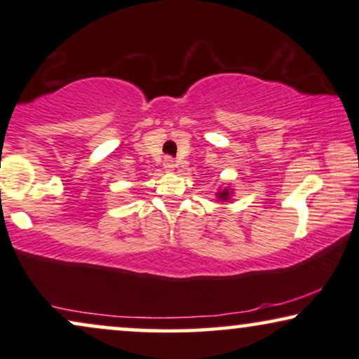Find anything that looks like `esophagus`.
I'll return each instance as SVG.
<instances>
[{
	"label": "esophagus",
	"instance_id": "34e87169",
	"mask_svg": "<svg viewBox=\"0 0 359 359\" xmlns=\"http://www.w3.org/2000/svg\"><path fill=\"white\" fill-rule=\"evenodd\" d=\"M162 167H164V169H165L167 172L174 170V167H175V162H174V158H170V157H165V158H164V162H162Z\"/></svg>",
	"mask_w": 359,
	"mask_h": 359
}]
</instances>
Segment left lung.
Returning a JSON list of instances; mask_svg holds the SVG:
<instances>
[{
    "instance_id": "8db88e82",
    "label": "left lung",
    "mask_w": 359,
    "mask_h": 359,
    "mask_svg": "<svg viewBox=\"0 0 359 359\" xmlns=\"http://www.w3.org/2000/svg\"><path fill=\"white\" fill-rule=\"evenodd\" d=\"M232 194H233V189L230 187L229 184H225V185H222V187H219L215 195L220 202H229L230 198H232Z\"/></svg>"
}]
</instances>
